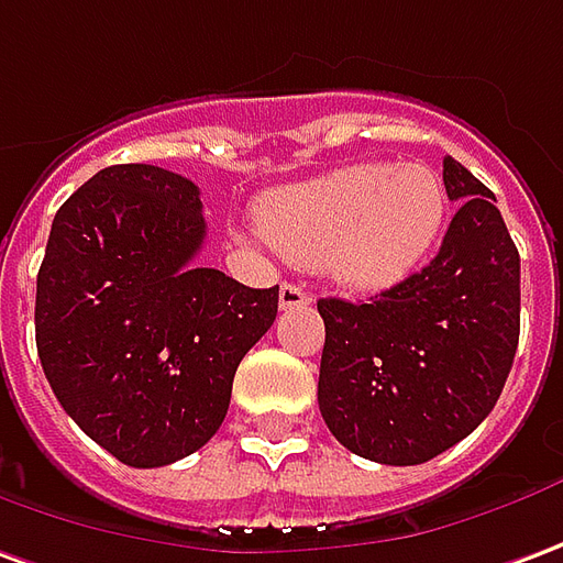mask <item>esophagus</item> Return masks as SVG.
<instances>
[{"mask_svg": "<svg viewBox=\"0 0 563 563\" xmlns=\"http://www.w3.org/2000/svg\"><path fill=\"white\" fill-rule=\"evenodd\" d=\"M312 303V294L303 288V285H294V282H285L278 288V306L288 312V309H303V306Z\"/></svg>", "mask_w": 563, "mask_h": 563, "instance_id": "esophagus-1", "label": "esophagus"}]
</instances>
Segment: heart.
Instances as JSON below:
<instances>
[{
	"label": "heart",
	"mask_w": 563,
	"mask_h": 563,
	"mask_svg": "<svg viewBox=\"0 0 563 563\" xmlns=\"http://www.w3.org/2000/svg\"><path fill=\"white\" fill-rule=\"evenodd\" d=\"M444 211V184L429 165H349L266 196L257 223L282 257L377 294L435 247Z\"/></svg>",
	"instance_id": "b5f03b06"
}]
</instances>
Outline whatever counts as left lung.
<instances>
[{"mask_svg": "<svg viewBox=\"0 0 563 563\" xmlns=\"http://www.w3.org/2000/svg\"><path fill=\"white\" fill-rule=\"evenodd\" d=\"M460 201L435 260L371 303L319 300V407L364 460L417 466L472 435L506 386L521 331V257L494 192L444 158Z\"/></svg>", "mask_w": 563, "mask_h": 563, "instance_id": "1", "label": "left lung"}]
</instances>
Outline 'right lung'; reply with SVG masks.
I'll list each match as a JSON object with an SVG mask.
<instances>
[{
    "instance_id": "1",
    "label": "right lung",
    "mask_w": 563,
    "mask_h": 563,
    "mask_svg": "<svg viewBox=\"0 0 563 563\" xmlns=\"http://www.w3.org/2000/svg\"><path fill=\"white\" fill-rule=\"evenodd\" d=\"M199 186L156 165L97 170L54 214L36 278V349L60 407L119 463L205 448L235 367L273 328L275 288L192 266Z\"/></svg>"
}]
</instances>
